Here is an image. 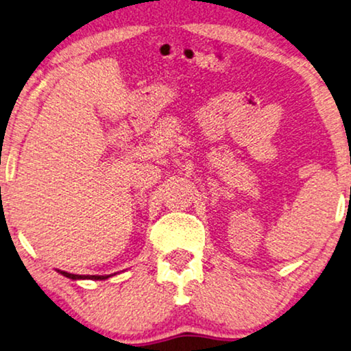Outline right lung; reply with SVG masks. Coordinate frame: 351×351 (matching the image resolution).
<instances>
[{"label":"right lung","instance_id":"1","mask_svg":"<svg viewBox=\"0 0 351 351\" xmlns=\"http://www.w3.org/2000/svg\"><path fill=\"white\" fill-rule=\"evenodd\" d=\"M60 274L69 279H99L101 281V279L110 278V276H80V274H72V273H67V271H60Z\"/></svg>","mask_w":351,"mask_h":351}]
</instances>
